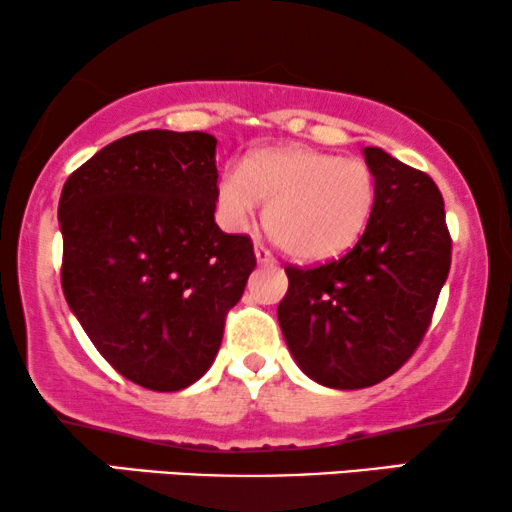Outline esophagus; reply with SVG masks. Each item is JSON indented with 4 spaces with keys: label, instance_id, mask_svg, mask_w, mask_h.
I'll return each instance as SVG.
<instances>
[{
    "label": "esophagus",
    "instance_id": "obj_1",
    "mask_svg": "<svg viewBox=\"0 0 512 512\" xmlns=\"http://www.w3.org/2000/svg\"><path fill=\"white\" fill-rule=\"evenodd\" d=\"M256 261L261 265H275L277 263L275 256H272L270 251L263 247V244H256Z\"/></svg>",
    "mask_w": 512,
    "mask_h": 512
}]
</instances>
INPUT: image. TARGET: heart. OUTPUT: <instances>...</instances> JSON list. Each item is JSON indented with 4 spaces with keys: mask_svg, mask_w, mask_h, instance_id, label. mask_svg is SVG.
Segmentation results:
<instances>
[{
    "mask_svg": "<svg viewBox=\"0 0 512 512\" xmlns=\"http://www.w3.org/2000/svg\"><path fill=\"white\" fill-rule=\"evenodd\" d=\"M265 199V228L298 261H329L360 240L376 204L374 169L360 157L310 148L258 150L218 178V214L244 230Z\"/></svg>",
    "mask_w": 512,
    "mask_h": 512,
    "instance_id": "b5f03b06",
    "label": "heart"
}]
</instances>
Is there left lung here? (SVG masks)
<instances>
[{
    "label": "left lung",
    "instance_id": "left-lung-1",
    "mask_svg": "<svg viewBox=\"0 0 512 512\" xmlns=\"http://www.w3.org/2000/svg\"><path fill=\"white\" fill-rule=\"evenodd\" d=\"M376 204L341 258L287 265L277 305L298 367L327 388L357 390L393 376L414 355L449 275L451 237L433 178L381 148H364Z\"/></svg>",
    "mask_w": 512,
    "mask_h": 512
}]
</instances>
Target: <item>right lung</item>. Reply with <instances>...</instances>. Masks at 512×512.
Instances as JSON below:
<instances>
[{
    "label": "right lung",
    "mask_w": 512,
    "mask_h": 512,
    "mask_svg": "<svg viewBox=\"0 0 512 512\" xmlns=\"http://www.w3.org/2000/svg\"><path fill=\"white\" fill-rule=\"evenodd\" d=\"M216 138L150 129L72 171L58 202L65 301L138 386L174 393L211 367L256 268L249 235L214 221Z\"/></svg>",
    "instance_id": "add662e5"
}]
</instances>
